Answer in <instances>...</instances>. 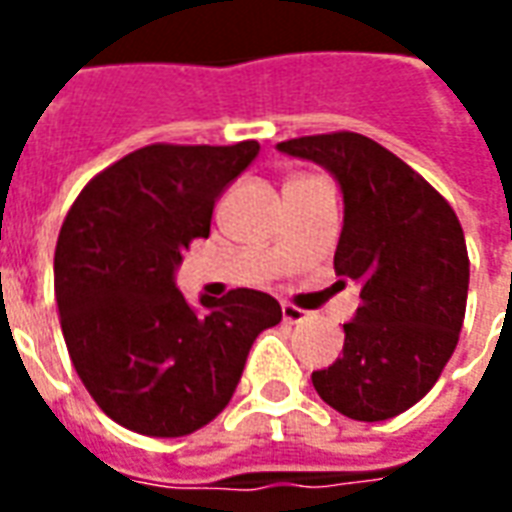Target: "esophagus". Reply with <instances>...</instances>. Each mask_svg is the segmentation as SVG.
<instances>
[{"label":"esophagus","instance_id":"34e87169","mask_svg":"<svg viewBox=\"0 0 512 512\" xmlns=\"http://www.w3.org/2000/svg\"><path fill=\"white\" fill-rule=\"evenodd\" d=\"M282 321L285 323H304L307 321V312L293 307V304H282Z\"/></svg>","mask_w":512,"mask_h":512}]
</instances>
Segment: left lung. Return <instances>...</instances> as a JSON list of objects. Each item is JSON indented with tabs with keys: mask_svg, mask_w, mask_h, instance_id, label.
Listing matches in <instances>:
<instances>
[{
	"mask_svg": "<svg viewBox=\"0 0 512 512\" xmlns=\"http://www.w3.org/2000/svg\"><path fill=\"white\" fill-rule=\"evenodd\" d=\"M343 189L337 277L362 285L343 356L312 373L323 403L359 422L397 417L428 395L458 345L469 255L450 202L395 153L354 131L279 142Z\"/></svg>",
	"mask_w": 512,
	"mask_h": 512,
	"instance_id": "obj_1",
	"label": "left lung"
}]
</instances>
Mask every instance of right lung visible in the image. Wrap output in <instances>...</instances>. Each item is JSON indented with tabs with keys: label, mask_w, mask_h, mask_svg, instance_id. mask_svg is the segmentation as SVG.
I'll return each instance as SVG.
<instances>
[{
	"label": "right lung",
	"mask_w": 512,
	"mask_h": 512,
	"mask_svg": "<svg viewBox=\"0 0 512 512\" xmlns=\"http://www.w3.org/2000/svg\"><path fill=\"white\" fill-rule=\"evenodd\" d=\"M238 145L139 147L98 172L62 222L54 293L76 373L117 425L175 439L208 425L230 403L279 301L249 288L189 307L175 268L211 213L255 161Z\"/></svg>",
	"instance_id": "obj_1"
}]
</instances>
